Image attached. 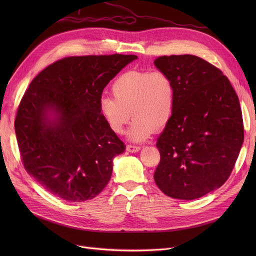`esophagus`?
I'll list each match as a JSON object with an SVG mask.
<instances>
[{"label": "esophagus", "instance_id": "obj_1", "mask_svg": "<svg viewBox=\"0 0 256 256\" xmlns=\"http://www.w3.org/2000/svg\"><path fill=\"white\" fill-rule=\"evenodd\" d=\"M140 148L141 147L140 146H136V145H126V150L128 152H139L140 150Z\"/></svg>", "mask_w": 256, "mask_h": 256}]
</instances>
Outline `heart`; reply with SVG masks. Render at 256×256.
Wrapping results in <instances>:
<instances>
[{
  "label": "heart",
  "mask_w": 256,
  "mask_h": 256,
  "mask_svg": "<svg viewBox=\"0 0 256 256\" xmlns=\"http://www.w3.org/2000/svg\"><path fill=\"white\" fill-rule=\"evenodd\" d=\"M113 96L100 100V111L114 134L128 132L130 140L141 142L156 130H164L171 121L176 104V86L162 70H130L120 74L112 84Z\"/></svg>",
  "instance_id": "obj_1"
}]
</instances>
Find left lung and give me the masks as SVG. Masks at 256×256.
Segmentation results:
<instances>
[{
    "instance_id": "obj_1",
    "label": "left lung",
    "mask_w": 256,
    "mask_h": 256,
    "mask_svg": "<svg viewBox=\"0 0 256 256\" xmlns=\"http://www.w3.org/2000/svg\"><path fill=\"white\" fill-rule=\"evenodd\" d=\"M154 65L176 86L172 119L156 142L154 182L172 198L202 197L230 178L243 145L238 98L227 76L197 56H162Z\"/></svg>"
}]
</instances>
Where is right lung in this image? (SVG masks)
Returning a JSON list of instances; mask_svg holds the SVG:
<instances>
[{
	"label": "right lung",
	"mask_w": 256,
	"mask_h": 256,
	"mask_svg": "<svg viewBox=\"0 0 256 256\" xmlns=\"http://www.w3.org/2000/svg\"><path fill=\"white\" fill-rule=\"evenodd\" d=\"M135 55L74 56L54 62L29 85L14 128L24 169L63 200L82 202L109 182L126 145L108 128L100 100Z\"/></svg>",
	"instance_id": "right-lung-1"
}]
</instances>
